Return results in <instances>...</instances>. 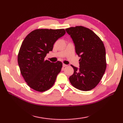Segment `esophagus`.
<instances>
[{"label":"esophagus","mask_w":123,"mask_h":123,"mask_svg":"<svg viewBox=\"0 0 123 123\" xmlns=\"http://www.w3.org/2000/svg\"><path fill=\"white\" fill-rule=\"evenodd\" d=\"M62 66H63V67H67L68 66V65L65 64H63V65H62Z\"/></svg>","instance_id":"esophagus-1"}]
</instances>
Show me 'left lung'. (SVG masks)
I'll use <instances>...</instances> for the list:
<instances>
[{"label": "left lung", "instance_id": "left-lung-1", "mask_svg": "<svg viewBox=\"0 0 123 123\" xmlns=\"http://www.w3.org/2000/svg\"><path fill=\"white\" fill-rule=\"evenodd\" d=\"M80 59L79 68L71 65L74 73L69 77L71 85L82 91H89L100 82L106 68V50L104 43L93 31L81 26L66 29Z\"/></svg>", "mask_w": 123, "mask_h": 123}]
</instances>
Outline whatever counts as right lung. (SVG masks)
<instances>
[{"label": "right lung", "instance_id": "add662e5", "mask_svg": "<svg viewBox=\"0 0 123 123\" xmlns=\"http://www.w3.org/2000/svg\"><path fill=\"white\" fill-rule=\"evenodd\" d=\"M65 33L64 29H38L31 32L23 41L18 63L22 76L33 89L43 92L54 85L62 63L60 61L52 63L44 58Z\"/></svg>", "mask_w": 123, "mask_h": 123}]
</instances>
